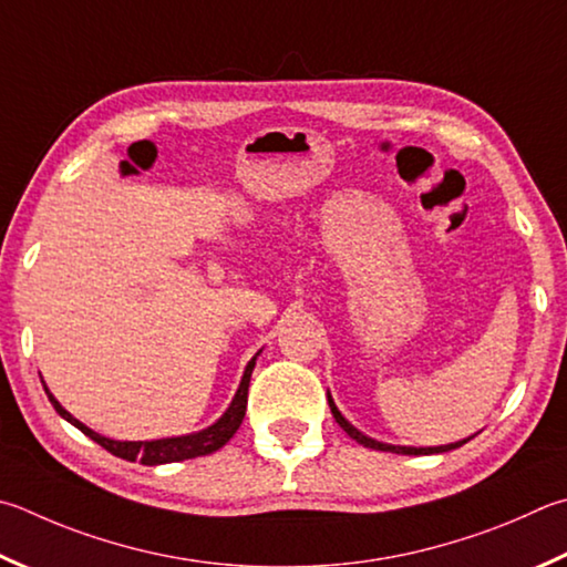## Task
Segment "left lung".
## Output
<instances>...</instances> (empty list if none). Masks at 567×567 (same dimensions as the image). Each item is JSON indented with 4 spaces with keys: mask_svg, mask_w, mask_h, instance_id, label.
<instances>
[{
    "mask_svg": "<svg viewBox=\"0 0 567 567\" xmlns=\"http://www.w3.org/2000/svg\"><path fill=\"white\" fill-rule=\"evenodd\" d=\"M327 401H329V409H332V416H334V421L339 426H342L349 436H352L357 444H362V446H367V449H377V451H391V454H404V456H426V454H444V451H451V449H458V446H463L466 444V441H471L473 436H468V439H463V441H456V444H446V446H429V449H414V446H391V444H382V441H374V439H369V436H364L362 431L359 429H354L352 424H349V421L342 416V411H339L337 406H334V401H332V394H327Z\"/></svg>",
    "mask_w": 567,
    "mask_h": 567,
    "instance_id": "1",
    "label": "left lung"
}]
</instances>
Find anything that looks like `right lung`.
<instances>
[{"label":"right lung","mask_w":567,"mask_h":567,"mask_svg":"<svg viewBox=\"0 0 567 567\" xmlns=\"http://www.w3.org/2000/svg\"><path fill=\"white\" fill-rule=\"evenodd\" d=\"M260 354V352H257ZM257 354L250 359L248 367H245V374L240 379V386L235 391L233 404L228 406V411L215 421L213 426L198 431V434H188V436H173V439H156V441H113L96 434L89 426L81 424L79 419H74L69 411L59 404L54 399V394L47 389L44 391L51 401V406L56 409L59 416H64L69 424H74L81 434H86L91 441H96L99 446H104L109 454L126 458V461H141L143 466H158V463H173V461H185V458H195V456H208L213 451L223 449L228 441L233 439L235 431L240 429L243 419H245V409H248V386H250V374L255 369V359Z\"/></svg>","instance_id":"right-lung-1"}]
</instances>
